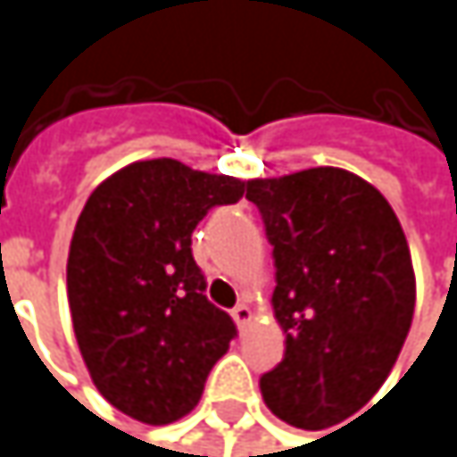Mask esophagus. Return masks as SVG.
I'll use <instances>...</instances> for the list:
<instances>
[{
	"instance_id": "1",
	"label": "esophagus",
	"mask_w": 457,
	"mask_h": 457,
	"mask_svg": "<svg viewBox=\"0 0 457 457\" xmlns=\"http://www.w3.org/2000/svg\"><path fill=\"white\" fill-rule=\"evenodd\" d=\"M232 320L237 322V328H240V330H245V325H248V320H251V310H248V304H245V302H240V304H235V307H232Z\"/></svg>"
}]
</instances>
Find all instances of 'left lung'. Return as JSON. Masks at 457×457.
<instances>
[{
	"label": "left lung",
	"mask_w": 457,
	"mask_h": 457,
	"mask_svg": "<svg viewBox=\"0 0 457 457\" xmlns=\"http://www.w3.org/2000/svg\"><path fill=\"white\" fill-rule=\"evenodd\" d=\"M245 198L272 245V307L286 330L283 360L259 378L264 405L296 428L338 426L381 389L408 338L405 232L373 185L333 166L251 179Z\"/></svg>",
	"instance_id": "1"
}]
</instances>
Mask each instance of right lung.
<instances>
[{
	"label": "right lung",
	"mask_w": 457,
	"mask_h": 457,
	"mask_svg": "<svg viewBox=\"0 0 457 457\" xmlns=\"http://www.w3.org/2000/svg\"><path fill=\"white\" fill-rule=\"evenodd\" d=\"M245 182L174 158L137 161L84 204L68 253L73 333L100 395L142 423L193 411L237 328L206 299L193 229Z\"/></svg>",
	"instance_id": "right-lung-1"
}]
</instances>
